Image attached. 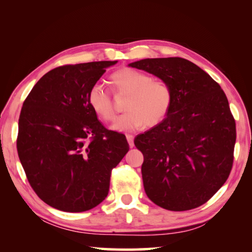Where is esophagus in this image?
<instances>
[{
    "instance_id": "34e87169",
    "label": "esophagus",
    "mask_w": 252,
    "mask_h": 252,
    "mask_svg": "<svg viewBox=\"0 0 252 252\" xmlns=\"http://www.w3.org/2000/svg\"><path fill=\"white\" fill-rule=\"evenodd\" d=\"M126 138H127V142H128V144H129V146L133 147L134 146V136L131 134H127Z\"/></svg>"
}]
</instances>
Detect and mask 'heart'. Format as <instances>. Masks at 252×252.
Returning <instances> with one entry per match:
<instances>
[{
    "label": "heart",
    "mask_w": 252,
    "mask_h": 252,
    "mask_svg": "<svg viewBox=\"0 0 252 252\" xmlns=\"http://www.w3.org/2000/svg\"><path fill=\"white\" fill-rule=\"evenodd\" d=\"M110 83L118 94L128 95L125 103L127 112L112 126L116 131L138 130L145 125L156 126L164 121L173 106V88L162 78H153L147 73L124 67L110 75ZM87 100L97 117L104 122L113 121L115 109L108 91L94 85L88 92Z\"/></svg>",
    "instance_id": "obj_1"
}]
</instances>
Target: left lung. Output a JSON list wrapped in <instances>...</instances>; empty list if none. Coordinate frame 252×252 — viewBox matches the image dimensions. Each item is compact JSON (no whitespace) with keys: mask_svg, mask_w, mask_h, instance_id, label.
I'll list each match as a JSON object with an SVG mask.
<instances>
[{"mask_svg":"<svg viewBox=\"0 0 252 252\" xmlns=\"http://www.w3.org/2000/svg\"><path fill=\"white\" fill-rule=\"evenodd\" d=\"M129 66L165 79L174 92L164 121L134 140L144 155L145 192L171 211L204 205L226 183L233 164L236 122L226 94L209 74L182 57Z\"/></svg>","mask_w":252,"mask_h":252,"instance_id":"left-lung-1","label":"left lung"}]
</instances>
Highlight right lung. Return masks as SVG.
<instances>
[{"instance_id": "add662e5", "label": "right lung", "mask_w": 252, "mask_h": 252, "mask_svg": "<svg viewBox=\"0 0 252 252\" xmlns=\"http://www.w3.org/2000/svg\"><path fill=\"white\" fill-rule=\"evenodd\" d=\"M117 61L63 65L50 70L26 97L16 148L31 187L62 211L82 213L108 195L112 170L129 145L105 128L88 105V92Z\"/></svg>"}]
</instances>
